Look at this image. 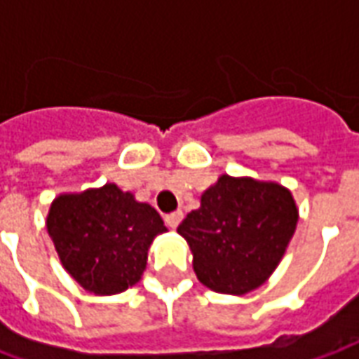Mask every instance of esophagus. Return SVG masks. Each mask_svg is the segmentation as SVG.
<instances>
[{
    "mask_svg": "<svg viewBox=\"0 0 359 359\" xmlns=\"http://www.w3.org/2000/svg\"><path fill=\"white\" fill-rule=\"evenodd\" d=\"M182 217H184L182 211H172L169 215H165V223H167V226H171V229H177L180 225Z\"/></svg>",
    "mask_w": 359,
    "mask_h": 359,
    "instance_id": "1",
    "label": "esophagus"
}]
</instances>
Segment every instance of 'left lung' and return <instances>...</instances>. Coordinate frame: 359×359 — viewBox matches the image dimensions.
Returning <instances> with one entry per match:
<instances>
[{"mask_svg":"<svg viewBox=\"0 0 359 359\" xmlns=\"http://www.w3.org/2000/svg\"><path fill=\"white\" fill-rule=\"evenodd\" d=\"M296 223L298 210L286 188L223 175L177 233L192 250L202 285L221 294H246L275 271Z\"/></svg>","mask_w":359,"mask_h":359,"instance_id":"8db88e82","label":"left lung"}]
</instances>
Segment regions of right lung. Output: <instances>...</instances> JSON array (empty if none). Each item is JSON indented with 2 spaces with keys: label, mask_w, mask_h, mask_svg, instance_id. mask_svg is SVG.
I'll list each match as a JSON object with an SVG mask.
<instances>
[{
  "label": "right lung",
  "mask_w": 359,
  "mask_h": 359,
  "mask_svg": "<svg viewBox=\"0 0 359 359\" xmlns=\"http://www.w3.org/2000/svg\"><path fill=\"white\" fill-rule=\"evenodd\" d=\"M167 231L149 203L105 184L51 203L48 233L59 259L79 285L94 294H117L140 280L148 248Z\"/></svg>",
  "instance_id": "obj_1"
}]
</instances>
